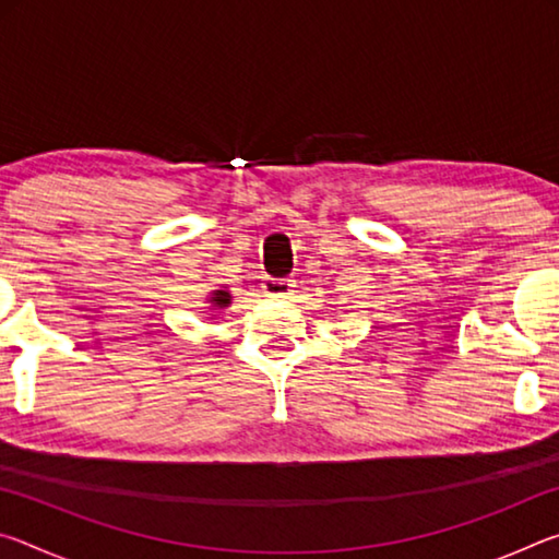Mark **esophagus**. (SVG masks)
<instances>
[{"label":"esophagus","mask_w":559,"mask_h":559,"mask_svg":"<svg viewBox=\"0 0 559 559\" xmlns=\"http://www.w3.org/2000/svg\"><path fill=\"white\" fill-rule=\"evenodd\" d=\"M261 288L271 298H288L293 296V288H296V281L293 278H271L266 276L261 283Z\"/></svg>","instance_id":"34e87169"}]
</instances>
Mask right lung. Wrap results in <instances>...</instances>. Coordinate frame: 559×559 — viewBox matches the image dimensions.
Returning a JSON list of instances; mask_svg holds the SVG:
<instances>
[{
    "label": "right lung",
    "instance_id": "1",
    "mask_svg": "<svg viewBox=\"0 0 559 559\" xmlns=\"http://www.w3.org/2000/svg\"><path fill=\"white\" fill-rule=\"evenodd\" d=\"M212 302H214V306L224 308V306H229V302H231V296L226 290H216L214 296H212Z\"/></svg>",
    "mask_w": 559,
    "mask_h": 559
}]
</instances>
